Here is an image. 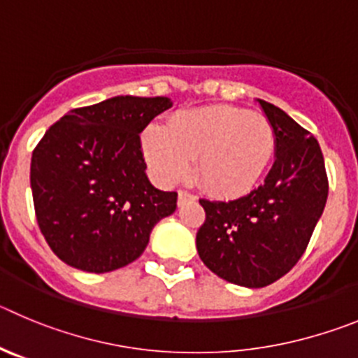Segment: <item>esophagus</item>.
<instances>
[{"label":"esophagus","instance_id":"1","mask_svg":"<svg viewBox=\"0 0 358 358\" xmlns=\"http://www.w3.org/2000/svg\"><path fill=\"white\" fill-rule=\"evenodd\" d=\"M196 201V196L193 193L186 192V189H179V206L186 204V202H193Z\"/></svg>","mask_w":358,"mask_h":358}]
</instances>
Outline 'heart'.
<instances>
[{
	"mask_svg": "<svg viewBox=\"0 0 358 358\" xmlns=\"http://www.w3.org/2000/svg\"><path fill=\"white\" fill-rule=\"evenodd\" d=\"M143 154L157 181L173 185L189 173L220 196L245 195L261 181L275 152V133L262 115L234 106H204L173 115L169 129L150 126Z\"/></svg>",
	"mask_w": 358,
	"mask_h": 358,
	"instance_id": "heart-1",
	"label": "heart"
}]
</instances>
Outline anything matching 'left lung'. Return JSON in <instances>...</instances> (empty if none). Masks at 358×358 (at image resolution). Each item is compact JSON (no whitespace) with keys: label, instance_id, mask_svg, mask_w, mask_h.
Wrapping results in <instances>:
<instances>
[{"label":"left lung","instance_id":"obj_1","mask_svg":"<svg viewBox=\"0 0 358 358\" xmlns=\"http://www.w3.org/2000/svg\"><path fill=\"white\" fill-rule=\"evenodd\" d=\"M257 103L273 127V166L264 185L236 201L201 199L206 222L196 232L206 266L245 287L270 286L296 264L329 196L317 140L275 104Z\"/></svg>","mask_w":358,"mask_h":358}]
</instances>
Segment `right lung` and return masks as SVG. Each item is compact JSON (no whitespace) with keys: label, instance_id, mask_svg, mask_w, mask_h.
Returning <instances> with one entry per match:
<instances>
[{"label":"right lung","instance_id":"add662e5","mask_svg":"<svg viewBox=\"0 0 358 358\" xmlns=\"http://www.w3.org/2000/svg\"><path fill=\"white\" fill-rule=\"evenodd\" d=\"M169 97L117 96L52 124L31 154L38 227L69 266L106 273L138 259L154 225L177 208L145 173L140 133Z\"/></svg>","mask_w":358,"mask_h":358}]
</instances>
